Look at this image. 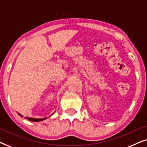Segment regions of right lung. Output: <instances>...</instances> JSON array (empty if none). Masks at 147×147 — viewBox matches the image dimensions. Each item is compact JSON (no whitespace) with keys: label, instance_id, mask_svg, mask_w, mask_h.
Here are the masks:
<instances>
[{"label":"right lung","instance_id":"add662e5","mask_svg":"<svg viewBox=\"0 0 147 147\" xmlns=\"http://www.w3.org/2000/svg\"><path fill=\"white\" fill-rule=\"evenodd\" d=\"M53 114H51V115H53ZM20 116H22L21 114H19ZM26 118H27V120H29V121H32V122H39V121H42V120H45L46 118H39V119H37V118H28V117H26Z\"/></svg>","mask_w":147,"mask_h":147}]
</instances>
